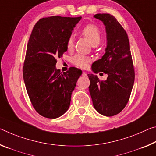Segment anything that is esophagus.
Listing matches in <instances>:
<instances>
[{
  "mask_svg": "<svg viewBox=\"0 0 156 156\" xmlns=\"http://www.w3.org/2000/svg\"><path fill=\"white\" fill-rule=\"evenodd\" d=\"M82 75H83V76H87V73H86L85 71H83V73H82Z\"/></svg>",
  "mask_w": 156,
  "mask_h": 156,
  "instance_id": "34e87169",
  "label": "esophagus"
}]
</instances>
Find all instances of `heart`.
<instances>
[{"label": "heart", "instance_id": "1", "mask_svg": "<svg viewBox=\"0 0 156 156\" xmlns=\"http://www.w3.org/2000/svg\"><path fill=\"white\" fill-rule=\"evenodd\" d=\"M83 36L87 39L91 46H96L99 44L101 39V33L99 28L94 24H88L85 26L82 30ZM66 47L68 49H71L73 47V39L72 37L68 39L66 42ZM91 62V58L87 56L83 55L82 54H76L71 58V62L74 65L80 68L87 67Z\"/></svg>", "mask_w": 156, "mask_h": 156}]
</instances>
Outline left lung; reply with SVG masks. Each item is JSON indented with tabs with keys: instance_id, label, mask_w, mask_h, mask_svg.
Listing matches in <instances>:
<instances>
[{
	"instance_id": "1",
	"label": "left lung",
	"mask_w": 156,
	"mask_h": 156,
	"mask_svg": "<svg viewBox=\"0 0 156 156\" xmlns=\"http://www.w3.org/2000/svg\"><path fill=\"white\" fill-rule=\"evenodd\" d=\"M94 17L105 25L107 46L101 59L92 64L91 70L95 73L103 72L108 78L100 80L96 75L88 74L89 89L96 110L111 117L126 105L134 84L135 71L125 30L111 14H96Z\"/></svg>"
}]
</instances>
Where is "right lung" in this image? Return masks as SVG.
<instances>
[{
	"instance_id": "add662e5",
	"label": "right lung",
	"mask_w": 156,
	"mask_h": 156,
	"mask_svg": "<svg viewBox=\"0 0 156 156\" xmlns=\"http://www.w3.org/2000/svg\"><path fill=\"white\" fill-rule=\"evenodd\" d=\"M82 17L54 16L34 25L25 58L23 76L32 104L39 115L55 119L70 105L72 91L82 71L71 67L62 73L56 58L67 51L66 42Z\"/></svg>"
}]
</instances>
